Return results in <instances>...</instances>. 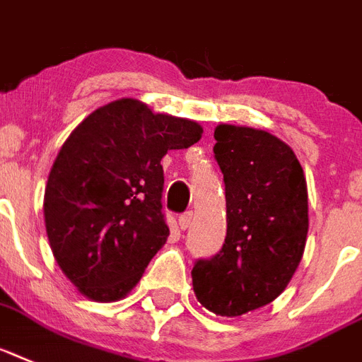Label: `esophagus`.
Instances as JSON below:
<instances>
[{
	"mask_svg": "<svg viewBox=\"0 0 362 362\" xmlns=\"http://www.w3.org/2000/svg\"><path fill=\"white\" fill-rule=\"evenodd\" d=\"M192 222H194V214L192 213H185V214H181V216H179V228L183 229V231H187V229L192 226Z\"/></svg>",
	"mask_w": 362,
	"mask_h": 362,
	"instance_id": "34e87169",
	"label": "esophagus"
}]
</instances>
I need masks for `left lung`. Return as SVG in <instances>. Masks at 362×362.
<instances>
[{
    "instance_id": "obj_1",
    "label": "left lung",
    "mask_w": 362,
    "mask_h": 362,
    "mask_svg": "<svg viewBox=\"0 0 362 362\" xmlns=\"http://www.w3.org/2000/svg\"><path fill=\"white\" fill-rule=\"evenodd\" d=\"M214 157L226 183L228 235L192 268L196 298L220 316H242L291 283L309 231L307 181L288 144L268 131L220 124Z\"/></svg>"
}]
</instances>
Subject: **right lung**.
I'll use <instances>...</instances> for the list:
<instances>
[{
    "label": "right lung",
    "instance_id": "1",
    "mask_svg": "<svg viewBox=\"0 0 362 362\" xmlns=\"http://www.w3.org/2000/svg\"><path fill=\"white\" fill-rule=\"evenodd\" d=\"M202 133L198 122L133 98L95 109L71 131L47 177L44 220L57 264L81 294L107 303L136 286L170 235L160 160Z\"/></svg>",
    "mask_w": 362,
    "mask_h": 362
}]
</instances>
